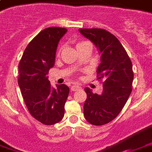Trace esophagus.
Returning a JSON list of instances; mask_svg holds the SVG:
<instances>
[{"label": "esophagus", "mask_w": 152, "mask_h": 152, "mask_svg": "<svg viewBox=\"0 0 152 152\" xmlns=\"http://www.w3.org/2000/svg\"><path fill=\"white\" fill-rule=\"evenodd\" d=\"M81 89V87L79 86H77V85H74V86H72L70 87V90H71V91H77V90Z\"/></svg>", "instance_id": "obj_1"}]
</instances>
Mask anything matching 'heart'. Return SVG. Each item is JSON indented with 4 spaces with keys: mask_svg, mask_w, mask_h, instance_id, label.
Wrapping results in <instances>:
<instances>
[{
    "mask_svg": "<svg viewBox=\"0 0 152 152\" xmlns=\"http://www.w3.org/2000/svg\"><path fill=\"white\" fill-rule=\"evenodd\" d=\"M84 43H85V42H78V43L77 44V47H78V46H79V45H81V44H84Z\"/></svg>",
    "mask_w": 152,
    "mask_h": 152,
    "instance_id": "heart-1",
    "label": "heart"
}]
</instances>
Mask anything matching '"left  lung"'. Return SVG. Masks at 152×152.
I'll return each mask as SVG.
<instances>
[{"mask_svg":"<svg viewBox=\"0 0 152 152\" xmlns=\"http://www.w3.org/2000/svg\"><path fill=\"white\" fill-rule=\"evenodd\" d=\"M85 38L95 44L100 55L96 69L98 79L104 78L103 91L93 93L85 88L87 99L83 105L86 120L94 126H102L115 119L132 91L134 79L132 63L120 41L103 29H79Z\"/></svg>","mask_w":152,"mask_h":152,"instance_id":"1","label":"left lung"}]
</instances>
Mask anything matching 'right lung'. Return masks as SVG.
Listing matches in <instances>:
<instances>
[{"label": "right lung", "instance_id": "obj_1", "mask_svg": "<svg viewBox=\"0 0 152 152\" xmlns=\"http://www.w3.org/2000/svg\"><path fill=\"white\" fill-rule=\"evenodd\" d=\"M65 28L48 27L33 39L23 53L18 65V86L30 113L44 125L62 120L69 88L65 84L51 86L48 71L55 65L59 41Z\"/></svg>", "mask_w": 152, "mask_h": 152}]
</instances>
